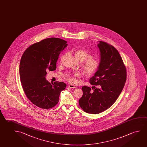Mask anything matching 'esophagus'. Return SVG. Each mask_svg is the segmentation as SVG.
Wrapping results in <instances>:
<instances>
[{"label": "esophagus", "mask_w": 147, "mask_h": 147, "mask_svg": "<svg viewBox=\"0 0 147 147\" xmlns=\"http://www.w3.org/2000/svg\"><path fill=\"white\" fill-rule=\"evenodd\" d=\"M68 87H69V88H76V86H73L72 84H69V85H68Z\"/></svg>", "instance_id": "1"}]
</instances>
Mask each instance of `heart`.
I'll use <instances>...</instances> for the list:
<instances>
[{"instance_id": "b5f03b06", "label": "heart", "mask_w": 147, "mask_h": 147, "mask_svg": "<svg viewBox=\"0 0 147 147\" xmlns=\"http://www.w3.org/2000/svg\"><path fill=\"white\" fill-rule=\"evenodd\" d=\"M75 56L79 61H82V67L86 74L92 75L95 73L99 67V60L92 57L91 54L84 50H77L75 52ZM81 73L77 72L67 76L66 79L71 84H76L77 82L76 78L81 77Z\"/></svg>"}]
</instances>
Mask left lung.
Listing matches in <instances>:
<instances>
[{
	"mask_svg": "<svg viewBox=\"0 0 147 147\" xmlns=\"http://www.w3.org/2000/svg\"><path fill=\"white\" fill-rule=\"evenodd\" d=\"M101 55L98 70L90 79L91 88L83 86L79 99L80 107L88 113L97 114L109 109L122 92L126 81V68L117 50L108 43L100 41Z\"/></svg>",
	"mask_w": 147,
	"mask_h": 147,
	"instance_id": "obj_1",
	"label": "left lung"
}]
</instances>
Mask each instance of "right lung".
<instances>
[{"mask_svg":"<svg viewBox=\"0 0 147 147\" xmlns=\"http://www.w3.org/2000/svg\"><path fill=\"white\" fill-rule=\"evenodd\" d=\"M67 46L61 38H45L27 48L21 59L19 75L23 90L28 99L41 109L55 106L60 93L66 88L63 82L50 83L45 76L48 70H56L59 54Z\"/></svg>","mask_w":147,"mask_h":147,"instance_id":"right-lung-1","label":"right lung"}]
</instances>
